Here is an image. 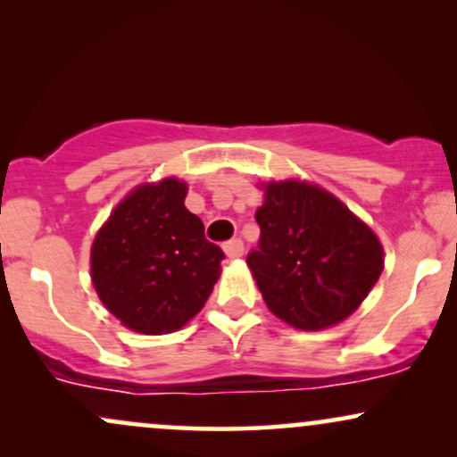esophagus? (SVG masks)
I'll return each mask as SVG.
<instances>
[{"mask_svg":"<svg viewBox=\"0 0 457 457\" xmlns=\"http://www.w3.org/2000/svg\"><path fill=\"white\" fill-rule=\"evenodd\" d=\"M223 251H225V255H228L229 260H238L240 255H243V251H245V246H243V240H240V238H234V240H229V243H225Z\"/></svg>","mask_w":457,"mask_h":457,"instance_id":"1","label":"esophagus"}]
</instances>
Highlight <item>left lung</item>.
Wrapping results in <instances>:
<instances>
[{
    "instance_id": "1",
    "label": "left lung",
    "mask_w": 457,
    "mask_h": 457,
    "mask_svg": "<svg viewBox=\"0 0 457 457\" xmlns=\"http://www.w3.org/2000/svg\"><path fill=\"white\" fill-rule=\"evenodd\" d=\"M260 249L246 266L266 307L298 330H324L353 316L385 269L374 229L333 193L301 178L258 185Z\"/></svg>"
}]
</instances>
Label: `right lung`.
<instances>
[{
  "label": "right lung",
  "mask_w": 457,
  "mask_h": 457,
  "mask_svg": "<svg viewBox=\"0 0 457 457\" xmlns=\"http://www.w3.org/2000/svg\"><path fill=\"white\" fill-rule=\"evenodd\" d=\"M187 193L188 185L176 176L141 182L94 236V290L135 333L180 330L202 312L221 277L223 251L204 238L202 219L185 206Z\"/></svg>",
  "instance_id": "add662e5"
}]
</instances>
